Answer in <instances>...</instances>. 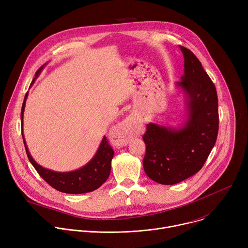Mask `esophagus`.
<instances>
[{
    "instance_id": "1",
    "label": "esophagus",
    "mask_w": 248,
    "mask_h": 248,
    "mask_svg": "<svg viewBox=\"0 0 248 248\" xmlns=\"http://www.w3.org/2000/svg\"><path fill=\"white\" fill-rule=\"evenodd\" d=\"M137 125L138 120L134 116L127 117L119 126L121 136L116 140V144L118 146H125L130 137L134 134Z\"/></svg>"
}]
</instances>
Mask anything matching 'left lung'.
Listing matches in <instances>:
<instances>
[{
  "label": "left lung",
  "instance_id": "1",
  "mask_svg": "<svg viewBox=\"0 0 248 248\" xmlns=\"http://www.w3.org/2000/svg\"><path fill=\"white\" fill-rule=\"evenodd\" d=\"M181 50L185 74L175 87L185 95V119L178 126L150 123L142 137L146 144L144 171L165 186L179 184L200 170L219 130L216 87L196 56L186 47Z\"/></svg>",
  "mask_w": 248,
  "mask_h": 248
}]
</instances>
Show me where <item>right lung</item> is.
Wrapping results in <instances>:
<instances>
[{
  "mask_svg": "<svg viewBox=\"0 0 248 248\" xmlns=\"http://www.w3.org/2000/svg\"><path fill=\"white\" fill-rule=\"evenodd\" d=\"M46 64L47 63L43 64L37 70L30 85L34 84L35 80L40 76ZM27 97L28 92L25 94L21 108V133L27 157L35 170L38 171L41 178L55 189L68 194H81L91 192L99 188L109 178L111 172V162L114 157V151L109 145L106 136H103L95 155L83 167L70 171H56L50 169H46L40 166L32 158L23 135V115Z\"/></svg>",
  "mask_w": 248,
  "mask_h": 248,
  "instance_id": "add662e5",
  "label": "right lung"
}]
</instances>
